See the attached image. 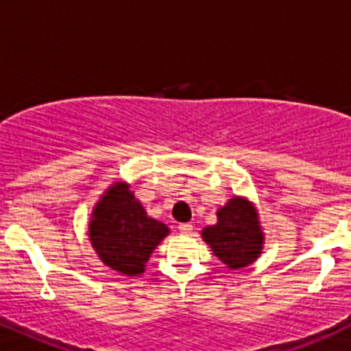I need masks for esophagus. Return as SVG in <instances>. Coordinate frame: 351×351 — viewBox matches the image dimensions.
Segmentation results:
<instances>
[{
  "mask_svg": "<svg viewBox=\"0 0 351 351\" xmlns=\"http://www.w3.org/2000/svg\"><path fill=\"white\" fill-rule=\"evenodd\" d=\"M178 230H180V233H183V234H189V233H192V230H193V226L190 223H183V224H180L178 226Z\"/></svg>",
  "mask_w": 351,
  "mask_h": 351,
  "instance_id": "esophagus-1",
  "label": "esophagus"
}]
</instances>
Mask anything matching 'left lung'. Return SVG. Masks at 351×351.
Listing matches in <instances>:
<instances>
[{"mask_svg":"<svg viewBox=\"0 0 351 351\" xmlns=\"http://www.w3.org/2000/svg\"><path fill=\"white\" fill-rule=\"evenodd\" d=\"M216 216L217 223L202 230V240L228 269L250 266L264 248V231L255 204L234 195L217 209Z\"/></svg>","mask_w":351,"mask_h":351,"instance_id":"left-lung-1","label":"left lung"}]
</instances>
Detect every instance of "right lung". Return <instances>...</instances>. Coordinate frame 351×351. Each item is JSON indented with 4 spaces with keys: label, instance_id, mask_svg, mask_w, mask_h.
I'll list each match as a JSON object with an SVG mask.
<instances>
[{
    "label": "right lung",
    "instance_id": "1",
    "mask_svg": "<svg viewBox=\"0 0 351 351\" xmlns=\"http://www.w3.org/2000/svg\"><path fill=\"white\" fill-rule=\"evenodd\" d=\"M168 234L169 228L147 216L127 182L106 189L90 214V245L101 262L125 276L144 273L151 254Z\"/></svg>",
    "mask_w": 351,
    "mask_h": 351
}]
</instances>
